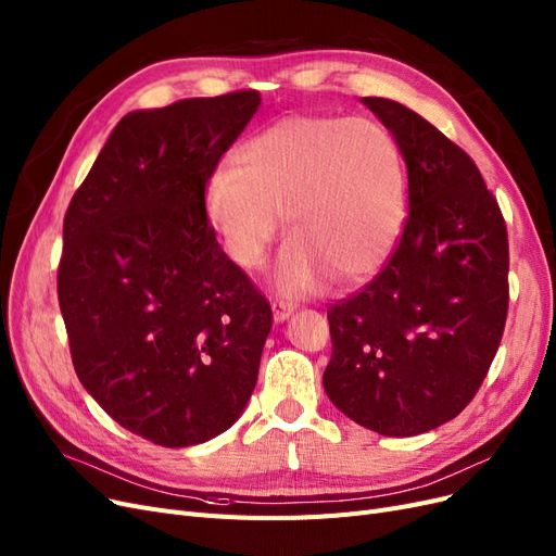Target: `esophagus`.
<instances>
[{
	"label": "esophagus",
	"mask_w": 556,
	"mask_h": 556,
	"mask_svg": "<svg viewBox=\"0 0 556 556\" xmlns=\"http://www.w3.org/2000/svg\"><path fill=\"white\" fill-rule=\"evenodd\" d=\"M293 314V304L291 302H283V300H275L273 302V318L275 323H283Z\"/></svg>",
	"instance_id": "esophagus-1"
}]
</instances>
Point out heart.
<instances>
[{"instance_id":"heart-1","label":"heart","mask_w":556,"mask_h":556,"mask_svg":"<svg viewBox=\"0 0 556 556\" xmlns=\"http://www.w3.org/2000/svg\"><path fill=\"white\" fill-rule=\"evenodd\" d=\"M203 213L224 252L256 270L283 217L289 244L277 291L306 295L327 279L353 286L394 252L407 213V176L394 135L366 116L293 114L247 137L233 169H217Z\"/></svg>"}]
</instances>
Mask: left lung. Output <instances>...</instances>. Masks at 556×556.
<instances>
[{"label": "left lung", "mask_w": 556, "mask_h": 556, "mask_svg": "<svg viewBox=\"0 0 556 556\" xmlns=\"http://www.w3.org/2000/svg\"><path fill=\"white\" fill-rule=\"evenodd\" d=\"M407 167V219L382 273L327 309L330 401L387 438L428 433L475 399L508 314V236L460 147L396 100L362 98Z\"/></svg>", "instance_id": "left-lung-1"}]
</instances>
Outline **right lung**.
I'll return each instance as SVG.
<instances>
[{"mask_svg":"<svg viewBox=\"0 0 556 556\" xmlns=\"http://www.w3.org/2000/svg\"><path fill=\"white\" fill-rule=\"evenodd\" d=\"M258 91L123 116L64 217L56 291L79 382L160 446L224 433L250 401L273 312L203 213Z\"/></svg>","mask_w":556,"mask_h":556,"instance_id":"obj_1","label":"right lung"}]
</instances>
